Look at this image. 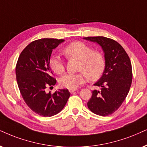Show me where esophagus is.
Wrapping results in <instances>:
<instances>
[{
	"label": "esophagus",
	"instance_id": "34e87169",
	"mask_svg": "<svg viewBox=\"0 0 147 147\" xmlns=\"http://www.w3.org/2000/svg\"><path fill=\"white\" fill-rule=\"evenodd\" d=\"M77 89H75V90H69V92H70V93H71V94H72V93H74L75 92H76V91H77Z\"/></svg>",
	"mask_w": 147,
	"mask_h": 147
}]
</instances>
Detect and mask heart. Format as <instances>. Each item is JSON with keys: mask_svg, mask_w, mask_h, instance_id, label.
Instances as JSON below:
<instances>
[{"mask_svg": "<svg viewBox=\"0 0 147 147\" xmlns=\"http://www.w3.org/2000/svg\"><path fill=\"white\" fill-rule=\"evenodd\" d=\"M63 53L68 58L79 60V70L83 72L64 74L59 80L62 87L75 90L85 82V75L93 81L102 75L105 67L102 54L98 51H93L92 48L87 45L81 42H73L63 49ZM49 65L55 73L61 74L64 71V62L59 55H52L49 60Z\"/></svg>", "mask_w": 147, "mask_h": 147, "instance_id": "b5f03b06", "label": "heart"}]
</instances>
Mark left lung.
<instances>
[{"instance_id":"left-lung-1","label":"left lung","mask_w":147,"mask_h":147,"mask_svg":"<svg viewBox=\"0 0 147 147\" xmlns=\"http://www.w3.org/2000/svg\"><path fill=\"white\" fill-rule=\"evenodd\" d=\"M98 43L105 54V68L100 79L94 84L100 90H93L87 107L92 113L107 116L116 111L125 100L132 81L129 57L119 43L104 36L85 37Z\"/></svg>"}]
</instances>
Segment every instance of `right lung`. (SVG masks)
<instances>
[{"label": "right lung", "instance_id": "obj_1", "mask_svg": "<svg viewBox=\"0 0 147 147\" xmlns=\"http://www.w3.org/2000/svg\"><path fill=\"white\" fill-rule=\"evenodd\" d=\"M64 39L42 38L30 42L22 51L16 68L20 93L28 107L42 117H51L62 110L70 97L67 89L54 94L46 92L56 83L52 77L49 60L53 49Z\"/></svg>", "mask_w": 147, "mask_h": 147}]
</instances>
